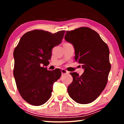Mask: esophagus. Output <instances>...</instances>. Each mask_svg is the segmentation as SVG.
Segmentation results:
<instances>
[{
    "label": "esophagus",
    "mask_w": 124,
    "mask_h": 124,
    "mask_svg": "<svg viewBox=\"0 0 124 124\" xmlns=\"http://www.w3.org/2000/svg\"><path fill=\"white\" fill-rule=\"evenodd\" d=\"M61 73H62V75L66 74H68V73H69V72H68V71L64 70V69H62V70H61Z\"/></svg>",
    "instance_id": "esophagus-1"
}]
</instances>
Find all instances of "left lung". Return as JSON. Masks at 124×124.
<instances>
[{
  "mask_svg": "<svg viewBox=\"0 0 124 124\" xmlns=\"http://www.w3.org/2000/svg\"><path fill=\"white\" fill-rule=\"evenodd\" d=\"M65 40L75 49V60L84 70L79 76L70 73L72 83L68 86L69 95L77 103L88 104L95 101L106 87L111 69L109 50L100 35L88 27L66 31Z\"/></svg>",
  "mask_w": 124,
  "mask_h": 124,
  "instance_id": "1",
  "label": "left lung"
}]
</instances>
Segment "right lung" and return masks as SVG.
<instances>
[{
  "mask_svg": "<svg viewBox=\"0 0 124 124\" xmlns=\"http://www.w3.org/2000/svg\"><path fill=\"white\" fill-rule=\"evenodd\" d=\"M65 31L52 33L33 30L21 37L14 51V76L21 97L30 104H44L51 96L54 83L61 76L60 69L48 70L52 49L61 43Z\"/></svg>",
  "mask_w": 124,
  "mask_h": 124,
  "instance_id": "right-lung-1",
  "label": "right lung"
}]
</instances>
